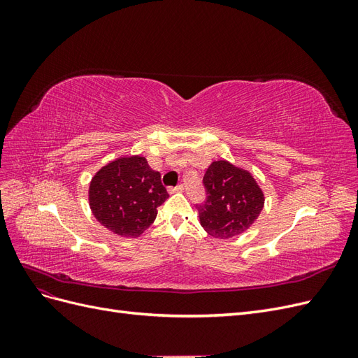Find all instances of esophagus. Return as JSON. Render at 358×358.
<instances>
[{
    "mask_svg": "<svg viewBox=\"0 0 358 358\" xmlns=\"http://www.w3.org/2000/svg\"><path fill=\"white\" fill-rule=\"evenodd\" d=\"M182 191H183V185H178V187H175V188H169V192H171V194L182 192Z\"/></svg>",
    "mask_w": 358,
    "mask_h": 358,
    "instance_id": "esophagus-1",
    "label": "esophagus"
}]
</instances>
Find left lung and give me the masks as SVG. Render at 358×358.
Returning <instances> with one entry per match:
<instances>
[{"mask_svg":"<svg viewBox=\"0 0 358 358\" xmlns=\"http://www.w3.org/2000/svg\"><path fill=\"white\" fill-rule=\"evenodd\" d=\"M203 182L209 196L199 208V216L206 233L225 241L251 229L266 200L251 171L218 159L210 162Z\"/></svg>","mask_w":358,"mask_h":358,"instance_id":"obj_1","label":"left lung"}]
</instances>
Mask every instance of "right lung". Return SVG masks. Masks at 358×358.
<instances>
[{
	"instance_id": "obj_1",
	"label": "right lung",
	"mask_w": 358,
	"mask_h": 358,
	"mask_svg": "<svg viewBox=\"0 0 358 358\" xmlns=\"http://www.w3.org/2000/svg\"><path fill=\"white\" fill-rule=\"evenodd\" d=\"M169 197L159 171L142 155H124L107 162L90 182L88 200L95 220L121 237H138L157 218Z\"/></svg>"
}]
</instances>
